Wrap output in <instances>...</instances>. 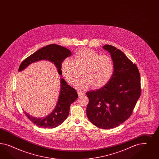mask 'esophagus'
Here are the masks:
<instances>
[{"label":"esophagus","instance_id":"34e87169","mask_svg":"<svg viewBox=\"0 0 159 159\" xmlns=\"http://www.w3.org/2000/svg\"><path fill=\"white\" fill-rule=\"evenodd\" d=\"M77 93H78L79 96H81L82 95H84V92H80V91H77Z\"/></svg>","mask_w":159,"mask_h":159}]
</instances>
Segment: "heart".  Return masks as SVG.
Instances as JSON below:
<instances>
[{
	"label": "heart",
	"mask_w": 159,
	"mask_h": 159,
	"mask_svg": "<svg viewBox=\"0 0 159 159\" xmlns=\"http://www.w3.org/2000/svg\"><path fill=\"white\" fill-rule=\"evenodd\" d=\"M82 70V76L73 83L80 90L92 86L98 89L110 81L114 70V63L110 56L101 55L95 51L84 48L77 51L73 59L66 58L61 64L63 75L68 82H72Z\"/></svg>",
	"instance_id": "b5f03b06"
}]
</instances>
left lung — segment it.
<instances>
[{
	"instance_id": "8db88e82",
	"label": "left lung",
	"mask_w": 159,
	"mask_h": 159,
	"mask_svg": "<svg viewBox=\"0 0 159 159\" xmlns=\"http://www.w3.org/2000/svg\"><path fill=\"white\" fill-rule=\"evenodd\" d=\"M102 48L110 53L114 70L105 86L87 93L89 102L86 114L95 126L111 129L122 124L132 114L141 93L140 78L136 65L120 49L110 45Z\"/></svg>"
}]
</instances>
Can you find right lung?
Here are the masks:
<instances>
[{"label": "right lung", "instance_id": "obj_1", "mask_svg": "<svg viewBox=\"0 0 159 159\" xmlns=\"http://www.w3.org/2000/svg\"><path fill=\"white\" fill-rule=\"evenodd\" d=\"M71 55V51L67 48L57 44H51L39 49L29 56L19 66V72H21L33 63L41 60L48 61L55 65L59 75L61 76V90L57 103L53 111L43 118H37L30 116L24 111L29 120L41 128H53L62 124L69 115L70 106L78 98L76 90L68 85L62 77V62L64 59Z\"/></svg>", "mask_w": 159, "mask_h": 159}]
</instances>
